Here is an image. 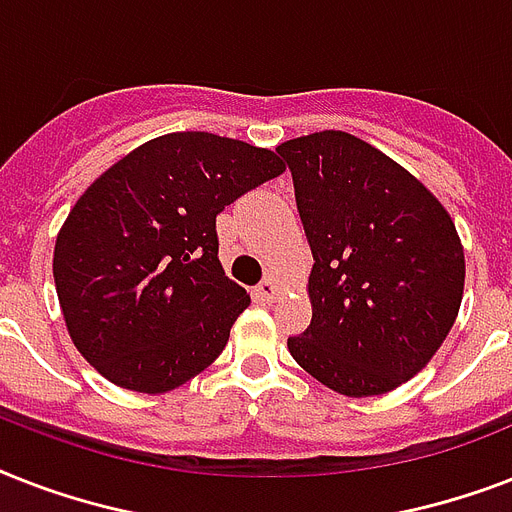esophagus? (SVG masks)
Masks as SVG:
<instances>
[{"label": "esophagus", "mask_w": 512, "mask_h": 512, "mask_svg": "<svg viewBox=\"0 0 512 512\" xmlns=\"http://www.w3.org/2000/svg\"><path fill=\"white\" fill-rule=\"evenodd\" d=\"M279 292H281L279 279H276L273 273H268V276L260 281V287L255 289V297H257V300H263V303H273V300L279 297Z\"/></svg>", "instance_id": "obj_1"}]
</instances>
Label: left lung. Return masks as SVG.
Returning a JSON list of instances; mask_svg holds the SVG:
<instances>
[{
    "mask_svg": "<svg viewBox=\"0 0 512 512\" xmlns=\"http://www.w3.org/2000/svg\"><path fill=\"white\" fill-rule=\"evenodd\" d=\"M313 252L311 327L289 337L342 396H380L436 356L460 313L465 252L425 185L366 140L324 130L281 143Z\"/></svg>",
    "mask_w": 512,
    "mask_h": 512,
    "instance_id": "8db88e82",
    "label": "left lung"
}]
</instances>
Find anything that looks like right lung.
Listing matches in <instances>:
<instances>
[{"label":"right lung","instance_id":"add662e5","mask_svg":"<svg viewBox=\"0 0 512 512\" xmlns=\"http://www.w3.org/2000/svg\"><path fill=\"white\" fill-rule=\"evenodd\" d=\"M281 172L268 148L212 132H170L108 167L52 255L63 321L87 364L148 396L204 372L249 305L220 265L215 217Z\"/></svg>","mask_w":512,"mask_h":512}]
</instances>
